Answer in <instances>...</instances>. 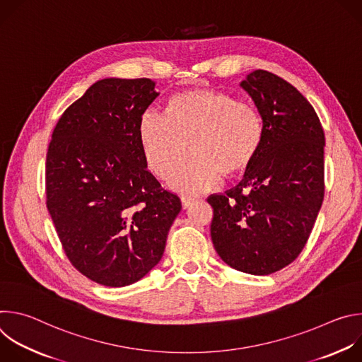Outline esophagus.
Returning a JSON list of instances; mask_svg holds the SVG:
<instances>
[{
  "instance_id": "esophagus-1",
  "label": "esophagus",
  "mask_w": 362,
  "mask_h": 362,
  "mask_svg": "<svg viewBox=\"0 0 362 362\" xmlns=\"http://www.w3.org/2000/svg\"><path fill=\"white\" fill-rule=\"evenodd\" d=\"M194 202V199L193 197H187V196H182V206H183V209H187L189 206H192V203Z\"/></svg>"
}]
</instances>
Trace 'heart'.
I'll return each mask as SVG.
<instances>
[{"instance_id": "obj_1", "label": "heart", "mask_w": 362, "mask_h": 362, "mask_svg": "<svg viewBox=\"0 0 362 362\" xmlns=\"http://www.w3.org/2000/svg\"><path fill=\"white\" fill-rule=\"evenodd\" d=\"M148 169L168 179L189 148L192 156L172 177L183 193H199L218 185L222 173L236 175L253 160L262 139V120L252 105L215 90L176 94L169 115L144 112L139 127Z\"/></svg>"}]
</instances>
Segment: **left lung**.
Returning <instances> with one entry per match:
<instances>
[{"mask_svg":"<svg viewBox=\"0 0 362 362\" xmlns=\"http://www.w3.org/2000/svg\"><path fill=\"white\" fill-rule=\"evenodd\" d=\"M240 87L262 119V139L243 179L211 194V236L230 268L269 275L302 252L324 200L325 136L314 107L292 84L265 70Z\"/></svg>","mask_w":362,"mask_h":362,"instance_id":"obj_1","label":"left lung"}]
</instances>
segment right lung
I'll return each mask as SVG.
<instances>
[{
  "instance_id": "add662e5",
  "label": "right lung",
  "mask_w": 362,
  "mask_h": 362,
  "mask_svg": "<svg viewBox=\"0 0 362 362\" xmlns=\"http://www.w3.org/2000/svg\"><path fill=\"white\" fill-rule=\"evenodd\" d=\"M150 78H103L63 113L45 160L47 209L71 265L112 288L162 259L182 209L147 170L140 120L159 93Z\"/></svg>"
}]
</instances>
